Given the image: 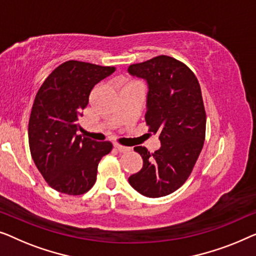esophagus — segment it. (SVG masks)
<instances>
[{
	"mask_svg": "<svg viewBox=\"0 0 256 256\" xmlns=\"http://www.w3.org/2000/svg\"><path fill=\"white\" fill-rule=\"evenodd\" d=\"M114 148H116L118 152H120V153H128V152H130V150H131L130 147L122 146V145H120V144H114Z\"/></svg>",
	"mask_w": 256,
	"mask_h": 256,
	"instance_id": "obj_1",
	"label": "esophagus"
}]
</instances>
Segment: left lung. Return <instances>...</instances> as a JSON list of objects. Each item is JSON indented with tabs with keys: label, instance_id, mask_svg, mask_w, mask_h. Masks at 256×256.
<instances>
[{
	"label": "left lung",
	"instance_id": "8db88e82",
	"mask_svg": "<svg viewBox=\"0 0 256 256\" xmlns=\"http://www.w3.org/2000/svg\"><path fill=\"white\" fill-rule=\"evenodd\" d=\"M128 73L148 84L145 120L161 142L154 153L134 147L144 164L128 183L146 197L167 196L188 180L204 145L206 114L200 82L186 64L168 56L133 64Z\"/></svg>",
	"mask_w": 256,
	"mask_h": 256
}]
</instances>
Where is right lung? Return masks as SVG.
<instances>
[{
  "label": "right lung",
  "instance_id": "1",
  "mask_svg": "<svg viewBox=\"0 0 256 256\" xmlns=\"http://www.w3.org/2000/svg\"><path fill=\"white\" fill-rule=\"evenodd\" d=\"M114 67L70 60L58 66L37 92L28 120L31 156L48 184L66 195H82L95 184L100 159L110 142L76 134L78 118L95 84Z\"/></svg>",
  "mask_w": 256,
  "mask_h": 256
}]
</instances>
